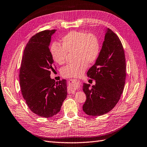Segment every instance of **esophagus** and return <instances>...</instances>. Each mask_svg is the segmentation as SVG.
Returning a JSON list of instances; mask_svg holds the SVG:
<instances>
[{
	"label": "esophagus",
	"instance_id": "34e87169",
	"mask_svg": "<svg viewBox=\"0 0 147 147\" xmlns=\"http://www.w3.org/2000/svg\"><path fill=\"white\" fill-rule=\"evenodd\" d=\"M76 90V88H74L73 85H69L68 87V91L69 93H74Z\"/></svg>",
	"mask_w": 147,
	"mask_h": 147
}]
</instances>
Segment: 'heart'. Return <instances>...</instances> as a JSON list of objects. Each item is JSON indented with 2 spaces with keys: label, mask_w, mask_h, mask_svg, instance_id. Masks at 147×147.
Segmentation results:
<instances>
[{
  "label": "heart",
  "mask_w": 147,
  "mask_h": 147,
  "mask_svg": "<svg viewBox=\"0 0 147 147\" xmlns=\"http://www.w3.org/2000/svg\"><path fill=\"white\" fill-rule=\"evenodd\" d=\"M61 44L54 42L50 47L53 60L59 65L64 64L67 52H73V58L75 60L65 66L61 70L65 78H76L84 73L87 64L94 63L100 53V44L97 37L92 34L82 31H73L61 39Z\"/></svg>",
  "instance_id": "1"
}]
</instances>
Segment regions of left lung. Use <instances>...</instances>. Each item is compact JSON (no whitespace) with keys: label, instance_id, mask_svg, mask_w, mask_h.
<instances>
[{"label":"left lung","instance_id":"left-lung-1","mask_svg":"<svg viewBox=\"0 0 147 147\" xmlns=\"http://www.w3.org/2000/svg\"><path fill=\"white\" fill-rule=\"evenodd\" d=\"M125 58L119 37L109 28L105 29V40L95 64L87 71V76L94 79L90 88L84 83L82 90L86 100L82 110L87 115L101 116L114 108L122 94L125 79Z\"/></svg>","mask_w":147,"mask_h":147}]
</instances>
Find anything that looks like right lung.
I'll return each mask as SVG.
<instances>
[{
    "mask_svg": "<svg viewBox=\"0 0 147 147\" xmlns=\"http://www.w3.org/2000/svg\"><path fill=\"white\" fill-rule=\"evenodd\" d=\"M57 30H45L33 36L24 50L20 70V84L24 99L31 111L50 118L61 110L67 97V81L50 78L53 60L49 46Z\"/></svg>",
    "mask_w": 147,
    "mask_h": 147,
    "instance_id": "1",
    "label": "right lung"
}]
</instances>
